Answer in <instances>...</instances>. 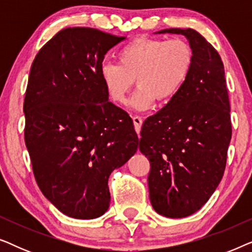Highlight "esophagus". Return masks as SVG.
<instances>
[{"label":"esophagus","mask_w":252,"mask_h":252,"mask_svg":"<svg viewBox=\"0 0 252 252\" xmlns=\"http://www.w3.org/2000/svg\"><path fill=\"white\" fill-rule=\"evenodd\" d=\"M133 123H134V128H135L136 133L139 134L140 130H141V126H142V123H143L142 118H141V117H139V116L133 117Z\"/></svg>","instance_id":"esophagus-1"}]
</instances>
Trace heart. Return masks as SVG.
Here are the masks:
<instances>
[{
  "label": "heart",
  "mask_w": 252,
  "mask_h": 252,
  "mask_svg": "<svg viewBox=\"0 0 252 252\" xmlns=\"http://www.w3.org/2000/svg\"><path fill=\"white\" fill-rule=\"evenodd\" d=\"M117 61L118 64H104L101 68L106 94L112 102L123 104L135 79L139 89L129 105L143 111L156 99L166 102L177 95L190 73L194 53L182 39L139 37L120 48Z\"/></svg>",
  "instance_id": "obj_1"
}]
</instances>
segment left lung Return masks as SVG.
I'll return each mask as SVG.
<instances>
[{"label":"left lung","mask_w":252,"mask_h":252,"mask_svg":"<svg viewBox=\"0 0 252 252\" xmlns=\"http://www.w3.org/2000/svg\"><path fill=\"white\" fill-rule=\"evenodd\" d=\"M188 40L194 63L177 95L149 117L140 151L149 158V197L155 211L185 218L198 211L218 187L232 137L225 70L218 51L191 29H166Z\"/></svg>","instance_id":"1"}]
</instances>
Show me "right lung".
<instances>
[{
    "label": "right lung",
    "mask_w": 252,
    "mask_h": 252,
    "mask_svg": "<svg viewBox=\"0 0 252 252\" xmlns=\"http://www.w3.org/2000/svg\"><path fill=\"white\" fill-rule=\"evenodd\" d=\"M124 39L89 27L62 30L31 67L26 148L42 194L71 218L104 215L110 174L139 146L132 118L109 101L101 78L104 55Z\"/></svg>",
    "instance_id": "obj_1"
}]
</instances>
